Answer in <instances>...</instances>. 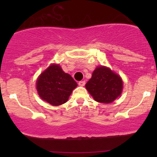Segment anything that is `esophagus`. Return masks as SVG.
Masks as SVG:
<instances>
[{
    "mask_svg": "<svg viewBox=\"0 0 157 157\" xmlns=\"http://www.w3.org/2000/svg\"><path fill=\"white\" fill-rule=\"evenodd\" d=\"M85 83H86V82L84 81V80H82V81H80L78 83V85L80 86H83L85 85Z\"/></svg>",
    "mask_w": 157,
    "mask_h": 157,
    "instance_id": "esophagus-1",
    "label": "esophagus"
}]
</instances>
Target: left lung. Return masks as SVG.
I'll list each match as a JSON object with an SVG mask.
<instances>
[{"instance_id": "left-lung-1", "label": "left lung", "mask_w": 157, "mask_h": 157, "mask_svg": "<svg viewBox=\"0 0 157 157\" xmlns=\"http://www.w3.org/2000/svg\"><path fill=\"white\" fill-rule=\"evenodd\" d=\"M85 86L96 102L111 103L121 94L123 82L121 77L109 67L99 66L94 70Z\"/></svg>"}]
</instances>
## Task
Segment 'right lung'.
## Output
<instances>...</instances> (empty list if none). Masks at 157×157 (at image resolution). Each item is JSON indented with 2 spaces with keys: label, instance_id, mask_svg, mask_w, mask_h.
Here are the masks:
<instances>
[{
  "label": "right lung",
  "instance_id": "add662e5",
  "mask_svg": "<svg viewBox=\"0 0 157 157\" xmlns=\"http://www.w3.org/2000/svg\"><path fill=\"white\" fill-rule=\"evenodd\" d=\"M77 83L66 74L59 64H52L40 74L36 81V89L41 99L52 105L65 103Z\"/></svg>",
  "mask_w": 157,
  "mask_h": 157
}]
</instances>
